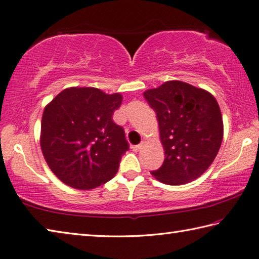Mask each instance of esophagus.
Wrapping results in <instances>:
<instances>
[{"mask_svg":"<svg viewBox=\"0 0 259 259\" xmlns=\"http://www.w3.org/2000/svg\"><path fill=\"white\" fill-rule=\"evenodd\" d=\"M143 146H144V144L140 143V144H138V145L133 146V147H131V148H133L134 151H138V150H140L141 148H143Z\"/></svg>","mask_w":259,"mask_h":259,"instance_id":"1","label":"esophagus"}]
</instances>
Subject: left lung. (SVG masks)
Returning a JSON list of instances; mask_svg holds the SVG:
<instances>
[{
    "label": "left lung",
    "instance_id": "8db88e82",
    "mask_svg": "<svg viewBox=\"0 0 259 259\" xmlns=\"http://www.w3.org/2000/svg\"><path fill=\"white\" fill-rule=\"evenodd\" d=\"M144 96L157 115L165 150L163 165L151 175L167 185L196 180L213 163L224 137L214 96L180 80L146 91Z\"/></svg>",
    "mask_w": 259,
    "mask_h": 259
}]
</instances>
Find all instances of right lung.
<instances>
[{"label": "right lung", "mask_w": 259, "mask_h": 259, "mask_svg": "<svg viewBox=\"0 0 259 259\" xmlns=\"http://www.w3.org/2000/svg\"><path fill=\"white\" fill-rule=\"evenodd\" d=\"M122 96L94 88L62 91L45 108L40 145L58 179L78 190H91L112 180L129 150L124 130L113 112Z\"/></svg>", "instance_id": "1"}]
</instances>
